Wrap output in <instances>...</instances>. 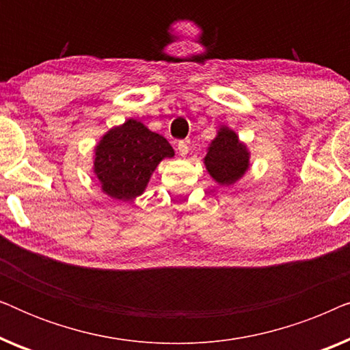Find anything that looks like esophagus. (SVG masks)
Segmentation results:
<instances>
[{"label": "esophagus", "mask_w": 350, "mask_h": 350, "mask_svg": "<svg viewBox=\"0 0 350 350\" xmlns=\"http://www.w3.org/2000/svg\"><path fill=\"white\" fill-rule=\"evenodd\" d=\"M176 148H178V152H180V156H186L188 154V151H189V146H188V143L186 142H178V145H176Z\"/></svg>", "instance_id": "34e87169"}]
</instances>
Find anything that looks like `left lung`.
I'll use <instances>...</instances> for the list:
<instances>
[{"label":"left lung","instance_id":"left-lung-1","mask_svg":"<svg viewBox=\"0 0 350 350\" xmlns=\"http://www.w3.org/2000/svg\"><path fill=\"white\" fill-rule=\"evenodd\" d=\"M250 150L226 124H219L217 137L208 143L204 165L215 183L236 185L250 170Z\"/></svg>","mask_w":350,"mask_h":350}]
</instances>
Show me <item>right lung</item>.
<instances>
[{
  "instance_id": "obj_1",
  "label": "right lung",
  "mask_w": 350,
  "mask_h": 350,
  "mask_svg": "<svg viewBox=\"0 0 350 350\" xmlns=\"http://www.w3.org/2000/svg\"><path fill=\"white\" fill-rule=\"evenodd\" d=\"M174 156V148L164 137L131 118L100 137L94 148L92 170L102 193L127 202L145 193L161 161Z\"/></svg>"
}]
</instances>
